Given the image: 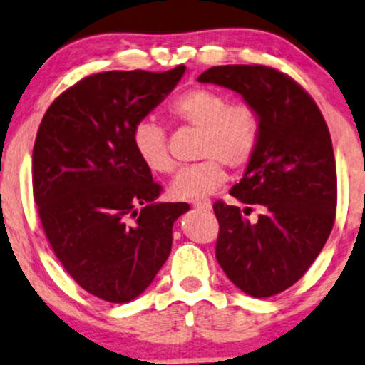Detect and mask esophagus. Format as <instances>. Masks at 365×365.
Masks as SVG:
<instances>
[{"mask_svg":"<svg viewBox=\"0 0 365 365\" xmlns=\"http://www.w3.org/2000/svg\"><path fill=\"white\" fill-rule=\"evenodd\" d=\"M192 206H195L196 210H210L211 208V201L208 197H197V200L192 201Z\"/></svg>","mask_w":365,"mask_h":365,"instance_id":"obj_1","label":"esophagus"}]
</instances>
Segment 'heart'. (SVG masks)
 Instances as JSON below:
<instances>
[{
  "instance_id": "heart-1",
  "label": "heart",
  "mask_w": 365,
  "mask_h": 365,
  "mask_svg": "<svg viewBox=\"0 0 365 365\" xmlns=\"http://www.w3.org/2000/svg\"><path fill=\"white\" fill-rule=\"evenodd\" d=\"M169 115L179 123L197 130L196 154L203 159L175 175L169 187L174 200L191 201L211 195L228 179L225 164L232 169L245 168L257 150V111L247 103L230 105L228 98L215 89L196 88L181 94L169 105ZM132 142L148 170L155 174L173 173L174 160L159 123L138 121Z\"/></svg>"
}]
</instances>
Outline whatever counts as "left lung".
I'll return each mask as SVG.
<instances>
[{
    "label": "left lung",
    "mask_w": 365,
    "mask_h": 365,
    "mask_svg": "<svg viewBox=\"0 0 365 365\" xmlns=\"http://www.w3.org/2000/svg\"><path fill=\"white\" fill-rule=\"evenodd\" d=\"M200 83L232 89L257 111L259 145L230 195L259 206L252 223L238 206L217 201V260L254 298L291 287L318 257L335 222L336 168L322 111L289 76L267 66H217Z\"/></svg>",
    "instance_id": "1"
}]
</instances>
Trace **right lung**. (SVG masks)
<instances>
[{"mask_svg": "<svg viewBox=\"0 0 365 365\" xmlns=\"http://www.w3.org/2000/svg\"><path fill=\"white\" fill-rule=\"evenodd\" d=\"M184 71L88 76L48 106L38 127L31 181L45 235L69 276L110 303H128L150 286L170 254L174 222L190 210L155 203L162 187L132 142L135 125Z\"/></svg>", "mask_w": 365, "mask_h": 365, "instance_id": "1", "label": "right lung"}]
</instances>
